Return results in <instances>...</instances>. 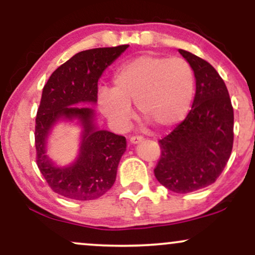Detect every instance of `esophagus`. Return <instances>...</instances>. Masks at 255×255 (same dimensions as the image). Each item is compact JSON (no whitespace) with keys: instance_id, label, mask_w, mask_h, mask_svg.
<instances>
[{"instance_id":"obj_1","label":"esophagus","mask_w":255,"mask_h":255,"mask_svg":"<svg viewBox=\"0 0 255 255\" xmlns=\"http://www.w3.org/2000/svg\"><path fill=\"white\" fill-rule=\"evenodd\" d=\"M142 140H144V137L142 136H131L129 139V142L131 145H136L139 144V142H141Z\"/></svg>"}]
</instances>
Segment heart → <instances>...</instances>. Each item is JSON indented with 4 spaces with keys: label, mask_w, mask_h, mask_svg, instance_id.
<instances>
[{
    "label": "heart",
    "mask_w": 255,
    "mask_h": 255,
    "mask_svg": "<svg viewBox=\"0 0 255 255\" xmlns=\"http://www.w3.org/2000/svg\"><path fill=\"white\" fill-rule=\"evenodd\" d=\"M193 95L194 77L186 61L141 55L116 69L114 87L99 90L98 105L119 128L130 121V103H135L141 118L166 129L186 118Z\"/></svg>",
    "instance_id": "obj_1"
}]
</instances>
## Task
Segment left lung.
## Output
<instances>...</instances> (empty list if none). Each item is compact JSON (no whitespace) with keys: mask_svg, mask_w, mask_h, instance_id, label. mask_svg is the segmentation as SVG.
Returning a JSON list of instances; mask_svg holds the SVG:
<instances>
[{"mask_svg":"<svg viewBox=\"0 0 255 255\" xmlns=\"http://www.w3.org/2000/svg\"><path fill=\"white\" fill-rule=\"evenodd\" d=\"M195 77V96L187 118L159 140L158 182L175 193H191L217 180L233 150L234 110L223 79L209 62L178 49Z\"/></svg>","mask_w":255,"mask_h":255,"instance_id":"left-lung-1","label":"left lung"}]
</instances>
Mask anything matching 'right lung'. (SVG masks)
<instances>
[{
  "instance_id": "add662e5",
  "label": "right lung",
  "mask_w": 255,
  "mask_h": 255,
  "mask_svg": "<svg viewBox=\"0 0 255 255\" xmlns=\"http://www.w3.org/2000/svg\"><path fill=\"white\" fill-rule=\"evenodd\" d=\"M129 45L80 51L60 66L43 89L36 118L37 165L51 189L73 200H95L113 187L126 137L96 125V111L81 104L97 103L98 80ZM72 122L82 127L78 156L71 165L58 166L48 155L53 127Z\"/></svg>"
}]
</instances>
